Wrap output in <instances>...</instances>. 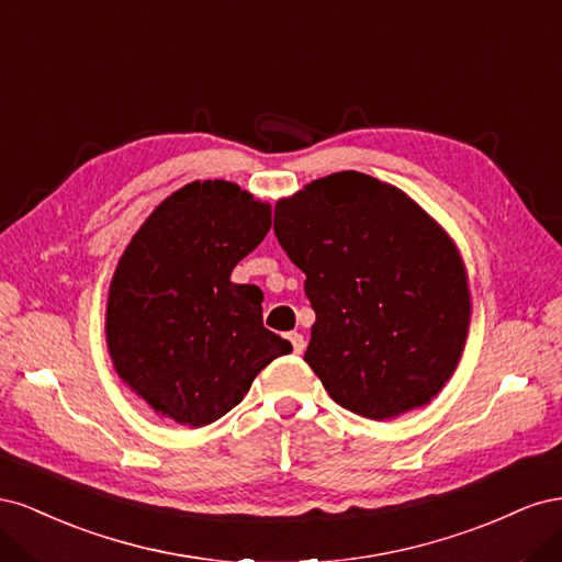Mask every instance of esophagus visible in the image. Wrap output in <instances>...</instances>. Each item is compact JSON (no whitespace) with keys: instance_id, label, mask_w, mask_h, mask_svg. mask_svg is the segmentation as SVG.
<instances>
[{"instance_id":"34e87169","label":"esophagus","mask_w":562,"mask_h":562,"mask_svg":"<svg viewBox=\"0 0 562 562\" xmlns=\"http://www.w3.org/2000/svg\"><path fill=\"white\" fill-rule=\"evenodd\" d=\"M288 339H291V342H293L295 353H302L304 347H307V342H304V335H300V333H291V335H288Z\"/></svg>"}]
</instances>
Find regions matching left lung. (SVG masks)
<instances>
[{"label": "left lung", "mask_w": 562, "mask_h": 562, "mask_svg": "<svg viewBox=\"0 0 562 562\" xmlns=\"http://www.w3.org/2000/svg\"><path fill=\"white\" fill-rule=\"evenodd\" d=\"M316 321L304 361L330 398L368 419L427 405L462 359L467 269L436 220L359 171L310 182L274 209Z\"/></svg>", "instance_id": "8db88e82"}]
</instances>
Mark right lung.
I'll use <instances>...</instances> for the list:
<instances>
[{"mask_svg":"<svg viewBox=\"0 0 562 562\" xmlns=\"http://www.w3.org/2000/svg\"><path fill=\"white\" fill-rule=\"evenodd\" d=\"M271 227L269 203L227 180L180 187L119 260L105 335L116 375L151 411L206 427L293 345L262 326V291L232 269Z\"/></svg>","mask_w":562,"mask_h":562,"instance_id":"obj_1","label":"right lung"}]
</instances>
